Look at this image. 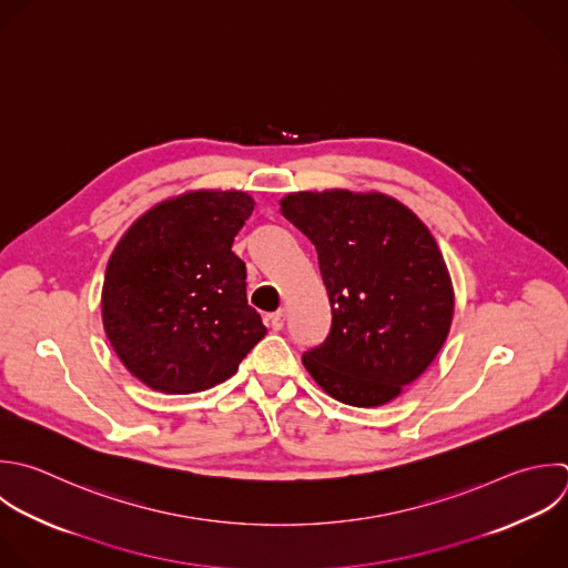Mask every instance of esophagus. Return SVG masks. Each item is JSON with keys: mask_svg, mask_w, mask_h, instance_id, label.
<instances>
[{"mask_svg": "<svg viewBox=\"0 0 568 568\" xmlns=\"http://www.w3.org/2000/svg\"><path fill=\"white\" fill-rule=\"evenodd\" d=\"M284 320H286V313L280 308V311H275V313L271 315V326H273L275 331H282V328H284Z\"/></svg>", "mask_w": 568, "mask_h": 568, "instance_id": "1", "label": "esophagus"}]
</instances>
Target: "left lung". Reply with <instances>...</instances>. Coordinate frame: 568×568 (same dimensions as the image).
Here are the masks:
<instances>
[{"instance_id":"1","label":"left lung","mask_w":568,"mask_h":568,"mask_svg":"<svg viewBox=\"0 0 568 568\" xmlns=\"http://www.w3.org/2000/svg\"><path fill=\"white\" fill-rule=\"evenodd\" d=\"M284 217L315 246L331 328L302 355L313 379L351 406H379L439 353L453 286L428 229L386 195L293 193Z\"/></svg>"}]
</instances>
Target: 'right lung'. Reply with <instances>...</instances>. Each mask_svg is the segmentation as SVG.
Listing matches in <instances>:
<instances>
[{
  "instance_id": "right-lung-1",
  "label": "right lung",
  "mask_w": 568,
  "mask_h": 568,
  "mask_svg": "<svg viewBox=\"0 0 568 568\" xmlns=\"http://www.w3.org/2000/svg\"><path fill=\"white\" fill-rule=\"evenodd\" d=\"M253 213L240 191H195L142 215L111 255L104 331L146 386L197 393L229 379L266 326L231 251Z\"/></svg>"
}]
</instances>
